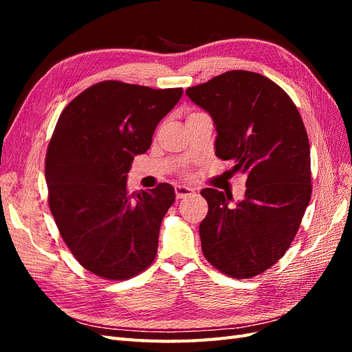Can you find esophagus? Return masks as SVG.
<instances>
[{"instance_id":"esophagus-1","label":"esophagus","mask_w":352,"mask_h":352,"mask_svg":"<svg viewBox=\"0 0 352 352\" xmlns=\"http://www.w3.org/2000/svg\"><path fill=\"white\" fill-rule=\"evenodd\" d=\"M175 192H176V197L177 199H182V198H186V197H190L195 194V190L189 186H185V185H177L175 188Z\"/></svg>"}]
</instances>
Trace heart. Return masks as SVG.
Returning <instances> with one entry per match:
<instances>
[{
  "mask_svg": "<svg viewBox=\"0 0 352 352\" xmlns=\"http://www.w3.org/2000/svg\"><path fill=\"white\" fill-rule=\"evenodd\" d=\"M194 114H198V113H192V114H190V116H194Z\"/></svg>",
  "mask_w": 352,
  "mask_h": 352,
  "instance_id": "1",
  "label": "heart"
}]
</instances>
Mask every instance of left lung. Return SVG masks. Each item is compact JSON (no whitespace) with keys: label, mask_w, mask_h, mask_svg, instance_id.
Returning a JSON list of instances; mask_svg holds the SVG:
<instances>
[{"label":"left lung","mask_w":352,"mask_h":352,"mask_svg":"<svg viewBox=\"0 0 352 352\" xmlns=\"http://www.w3.org/2000/svg\"><path fill=\"white\" fill-rule=\"evenodd\" d=\"M216 126V155L247 175L245 198L206 188L199 225L207 261L230 278L248 279L278 263L300 229L311 198L310 142L300 111L279 85L260 73L230 70L188 88Z\"/></svg>","instance_id":"8db88e82"}]
</instances>
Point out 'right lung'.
<instances>
[{
	"instance_id": "obj_1",
	"label": "right lung",
	"mask_w": 352,
	"mask_h": 352,
	"mask_svg": "<svg viewBox=\"0 0 352 352\" xmlns=\"http://www.w3.org/2000/svg\"><path fill=\"white\" fill-rule=\"evenodd\" d=\"M182 94L104 80L58 117L45 160L50 210L74 258L100 278H133L155 258L175 189L160 184L129 194L126 179Z\"/></svg>"
}]
</instances>
